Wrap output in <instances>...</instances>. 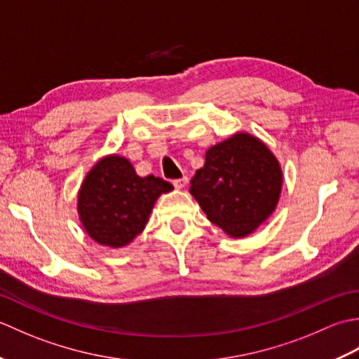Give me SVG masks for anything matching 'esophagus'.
<instances>
[{
    "mask_svg": "<svg viewBox=\"0 0 359 359\" xmlns=\"http://www.w3.org/2000/svg\"><path fill=\"white\" fill-rule=\"evenodd\" d=\"M187 184H188V177H182V179H175V180H172V185L177 188V189H182V188H185L187 187Z\"/></svg>",
    "mask_w": 359,
    "mask_h": 359,
    "instance_id": "34e87169",
    "label": "esophagus"
}]
</instances>
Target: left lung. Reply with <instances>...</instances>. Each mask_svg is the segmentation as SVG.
<instances>
[{
    "mask_svg": "<svg viewBox=\"0 0 359 359\" xmlns=\"http://www.w3.org/2000/svg\"><path fill=\"white\" fill-rule=\"evenodd\" d=\"M282 179L279 160L270 148L255 135L238 133L207 151L189 193L210 222L241 239L271 216Z\"/></svg>",
    "mask_w": 359,
    "mask_h": 359,
    "instance_id": "obj_1",
    "label": "left lung"
}]
</instances>
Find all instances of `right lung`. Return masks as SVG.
<instances>
[{
	"mask_svg": "<svg viewBox=\"0 0 359 359\" xmlns=\"http://www.w3.org/2000/svg\"><path fill=\"white\" fill-rule=\"evenodd\" d=\"M171 189L170 182L160 177H140L128 158L104 156L79 189L80 222L100 245L126 247L144 230L158 196Z\"/></svg>",
	"mask_w": 359,
	"mask_h": 359,
	"instance_id": "1",
	"label": "right lung"
}]
</instances>
